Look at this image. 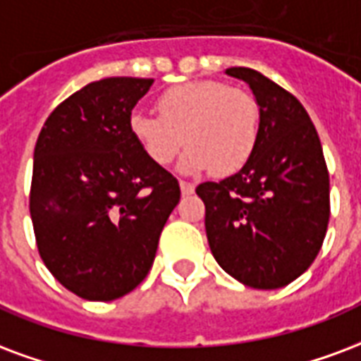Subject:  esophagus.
<instances>
[{"label":"esophagus","mask_w":361,"mask_h":361,"mask_svg":"<svg viewBox=\"0 0 361 361\" xmlns=\"http://www.w3.org/2000/svg\"><path fill=\"white\" fill-rule=\"evenodd\" d=\"M180 188H181V193H183V195H191V193H193L195 185H193V183H189V181H185V180H180Z\"/></svg>","instance_id":"1"}]
</instances>
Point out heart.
Masks as SVG:
<instances>
[{
  "mask_svg": "<svg viewBox=\"0 0 361 361\" xmlns=\"http://www.w3.org/2000/svg\"><path fill=\"white\" fill-rule=\"evenodd\" d=\"M157 113L133 111L130 133L141 151L160 166L178 159L183 172L204 168L216 173H233L247 164L260 130L256 99L241 87L220 80H195L168 87L157 101Z\"/></svg>",
  "mask_w": 361,
  "mask_h": 361,
  "instance_id": "heart-1",
  "label": "heart"
}]
</instances>
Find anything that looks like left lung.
Listing matches in <instances>:
<instances>
[{
    "label": "left lung",
    "instance_id": "obj_1",
    "mask_svg": "<svg viewBox=\"0 0 361 361\" xmlns=\"http://www.w3.org/2000/svg\"><path fill=\"white\" fill-rule=\"evenodd\" d=\"M245 80L260 106L250 160L221 181L195 189L207 208L204 226L216 262L255 289H279L316 260L329 224V172L322 141L302 103L247 66Z\"/></svg>",
    "mask_w": 361,
    "mask_h": 361
}]
</instances>
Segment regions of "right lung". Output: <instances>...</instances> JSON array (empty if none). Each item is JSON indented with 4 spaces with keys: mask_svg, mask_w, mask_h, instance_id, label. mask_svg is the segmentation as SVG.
Masks as SVG:
<instances>
[{
    "mask_svg": "<svg viewBox=\"0 0 361 361\" xmlns=\"http://www.w3.org/2000/svg\"><path fill=\"white\" fill-rule=\"evenodd\" d=\"M153 78H103L55 106L34 147L30 216L42 260L63 287L109 302L140 285L180 202L130 116Z\"/></svg>",
    "mask_w": 361,
    "mask_h": 361,
    "instance_id": "add662e5",
    "label": "right lung"
}]
</instances>
